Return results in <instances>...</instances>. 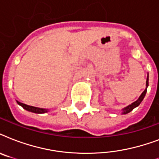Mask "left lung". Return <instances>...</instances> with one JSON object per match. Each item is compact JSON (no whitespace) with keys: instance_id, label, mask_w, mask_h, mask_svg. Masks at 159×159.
Segmentation results:
<instances>
[{"instance_id":"1","label":"left lung","mask_w":159,"mask_h":159,"mask_svg":"<svg viewBox=\"0 0 159 159\" xmlns=\"http://www.w3.org/2000/svg\"><path fill=\"white\" fill-rule=\"evenodd\" d=\"M146 86H147V87L148 86V77H147V81H146ZM146 92H147V88H146V89L143 91V93L141 94V96L139 97V99L137 100L136 102H134L131 105H129V106H126L125 108L123 109V114H127V113H129V112H130L131 111H133L134 109L135 108V107H137L140 104L141 102L143 101V99L144 98V97H145Z\"/></svg>"}]
</instances>
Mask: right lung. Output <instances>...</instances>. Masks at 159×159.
<instances>
[{
  "label": "right lung",
  "instance_id": "right-lung-1",
  "mask_svg": "<svg viewBox=\"0 0 159 159\" xmlns=\"http://www.w3.org/2000/svg\"><path fill=\"white\" fill-rule=\"evenodd\" d=\"M19 105H20L24 109H25L26 111H31V112H34V113L36 114H42V113H45L48 111V110H46V109H43V108H39V107H34V106H28V105L24 104V103H21L20 102H17Z\"/></svg>",
  "mask_w": 159,
  "mask_h": 159
}]
</instances>
